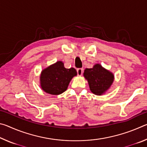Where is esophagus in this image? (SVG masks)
Listing matches in <instances>:
<instances>
[{"label": "esophagus", "instance_id": "1", "mask_svg": "<svg viewBox=\"0 0 147 147\" xmlns=\"http://www.w3.org/2000/svg\"><path fill=\"white\" fill-rule=\"evenodd\" d=\"M84 69H77V74H78V76H82L83 74Z\"/></svg>", "mask_w": 147, "mask_h": 147}]
</instances>
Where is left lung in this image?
Masks as SVG:
<instances>
[{
    "label": "left lung",
    "instance_id": "8db88e82",
    "mask_svg": "<svg viewBox=\"0 0 147 147\" xmlns=\"http://www.w3.org/2000/svg\"><path fill=\"white\" fill-rule=\"evenodd\" d=\"M84 76L88 82L91 91L96 95L105 93L114 80L113 74L98 63L93 68L86 69Z\"/></svg>",
    "mask_w": 147,
    "mask_h": 147
}]
</instances>
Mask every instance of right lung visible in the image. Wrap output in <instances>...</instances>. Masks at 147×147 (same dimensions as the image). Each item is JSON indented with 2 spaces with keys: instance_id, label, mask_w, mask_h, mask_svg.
I'll return each mask as SVG.
<instances>
[{
  "instance_id": "right-lung-1",
  "label": "right lung",
  "mask_w": 147,
  "mask_h": 147,
  "mask_svg": "<svg viewBox=\"0 0 147 147\" xmlns=\"http://www.w3.org/2000/svg\"><path fill=\"white\" fill-rule=\"evenodd\" d=\"M76 75L75 69L65 68L63 62L58 61L41 71V88L47 93L60 94L67 90L71 79Z\"/></svg>"
}]
</instances>
